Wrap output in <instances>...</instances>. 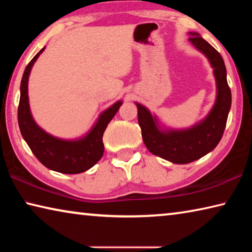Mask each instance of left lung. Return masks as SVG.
<instances>
[{"label":"left lung","instance_id":"8db88e82","mask_svg":"<svg viewBox=\"0 0 252 252\" xmlns=\"http://www.w3.org/2000/svg\"><path fill=\"white\" fill-rule=\"evenodd\" d=\"M189 35L190 43L208 59L216 80V101L207 116L189 127L174 129L161 123L147 106L135 102L139 126L148 150L176 164L198 160L218 146L231 108V91L222 57L199 33L189 32Z\"/></svg>","mask_w":252,"mask_h":252}]
</instances>
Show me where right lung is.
<instances>
[{
    "instance_id": "1",
    "label": "right lung",
    "mask_w": 252,
    "mask_h": 252,
    "mask_svg": "<svg viewBox=\"0 0 252 252\" xmlns=\"http://www.w3.org/2000/svg\"><path fill=\"white\" fill-rule=\"evenodd\" d=\"M44 50L45 46L31 60L25 67L21 81L18 110L21 134L33 155L48 169L64 174L82 173L91 169L103 156L104 146L102 136L109 122L120 109L123 101H117L101 112L91 129L79 138L62 139L46 132L37 125L32 116L28 89L32 67Z\"/></svg>"
}]
</instances>
